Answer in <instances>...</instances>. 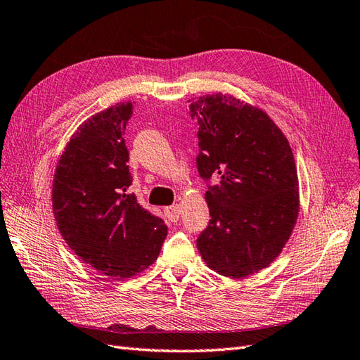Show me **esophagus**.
I'll use <instances>...</instances> for the list:
<instances>
[{
	"label": "esophagus",
	"instance_id": "1",
	"mask_svg": "<svg viewBox=\"0 0 360 360\" xmlns=\"http://www.w3.org/2000/svg\"><path fill=\"white\" fill-rule=\"evenodd\" d=\"M165 218L172 221V222H178L179 221V214H181V207L176 205H170V207H165Z\"/></svg>",
	"mask_w": 360,
	"mask_h": 360
}]
</instances>
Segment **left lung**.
I'll use <instances>...</instances> for the list:
<instances>
[{
    "label": "left lung",
    "instance_id": "8db88e82",
    "mask_svg": "<svg viewBox=\"0 0 360 360\" xmlns=\"http://www.w3.org/2000/svg\"><path fill=\"white\" fill-rule=\"evenodd\" d=\"M190 103V101H188ZM198 120V172L212 219L196 245L207 266L247 278L269 266L299 214V181L288 139L269 115L233 95L190 103Z\"/></svg>",
    "mask_w": 360,
    "mask_h": 360
}]
</instances>
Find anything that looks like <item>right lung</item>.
Masks as SVG:
<instances>
[{"label": "right lung", "instance_id": "1", "mask_svg": "<svg viewBox=\"0 0 360 360\" xmlns=\"http://www.w3.org/2000/svg\"><path fill=\"white\" fill-rule=\"evenodd\" d=\"M133 113L120 103L90 116L58 161L52 202L65 244L82 262L113 279L144 271L160 256L167 227L129 195L131 174L122 138Z\"/></svg>", "mask_w": 360, "mask_h": 360}]
</instances>
